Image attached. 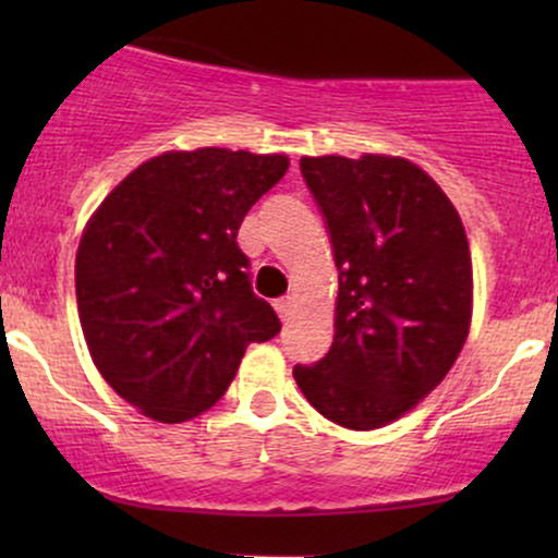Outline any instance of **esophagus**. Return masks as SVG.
Masks as SVG:
<instances>
[{
    "mask_svg": "<svg viewBox=\"0 0 558 558\" xmlns=\"http://www.w3.org/2000/svg\"><path fill=\"white\" fill-rule=\"evenodd\" d=\"M275 310H278L280 319H288V317H291V310H293V299L291 296L278 299V301H275Z\"/></svg>",
    "mask_w": 558,
    "mask_h": 558,
    "instance_id": "obj_1",
    "label": "esophagus"
}]
</instances>
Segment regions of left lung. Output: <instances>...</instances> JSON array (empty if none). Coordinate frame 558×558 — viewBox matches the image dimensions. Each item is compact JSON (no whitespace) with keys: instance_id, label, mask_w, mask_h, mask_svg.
Returning a JSON list of instances; mask_svg holds the SVG:
<instances>
[{"instance_id":"8db88e82","label":"left lung","mask_w":558,"mask_h":558,"mask_svg":"<svg viewBox=\"0 0 558 558\" xmlns=\"http://www.w3.org/2000/svg\"><path fill=\"white\" fill-rule=\"evenodd\" d=\"M338 267L336 336L296 364L301 393L349 430H375L448 375L472 317V259L440 185L401 157H301Z\"/></svg>"}]
</instances>
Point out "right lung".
Instances as JSON below:
<instances>
[{
	"mask_svg": "<svg viewBox=\"0 0 558 558\" xmlns=\"http://www.w3.org/2000/svg\"><path fill=\"white\" fill-rule=\"evenodd\" d=\"M286 170L283 155L165 151L88 220L75 254L83 336L101 377L146 417L207 412L246 345L280 332L235 235Z\"/></svg>",
	"mask_w": 558,
	"mask_h": 558,
	"instance_id": "1",
	"label": "right lung"
}]
</instances>
